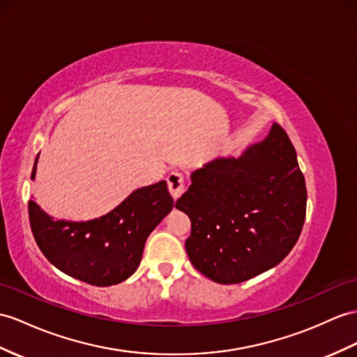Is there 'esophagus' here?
<instances>
[{"label":"esophagus","mask_w":357,"mask_h":357,"mask_svg":"<svg viewBox=\"0 0 357 357\" xmlns=\"http://www.w3.org/2000/svg\"><path fill=\"white\" fill-rule=\"evenodd\" d=\"M167 181H168V189H169L172 198L174 199L180 198L181 194L185 192V177L181 176L180 172L174 171L167 177Z\"/></svg>","instance_id":"34e87169"}]
</instances>
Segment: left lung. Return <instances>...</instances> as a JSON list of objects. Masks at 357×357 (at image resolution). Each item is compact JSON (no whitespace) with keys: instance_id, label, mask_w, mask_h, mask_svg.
I'll return each instance as SVG.
<instances>
[{"instance_id":"obj_1","label":"left lung","mask_w":357,"mask_h":357,"mask_svg":"<svg viewBox=\"0 0 357 357\" xmlns=\"http://www.w3.org/2000/svg\"><path fill=\"white\" fill-rule=\"evenodd\" d=\"M190 180L176 207L192 222L185 244L189 260L211 280L245 282L279 265L297 244L307 190L279 124L239 158H216Z\"/></svg>"}]
</instances>
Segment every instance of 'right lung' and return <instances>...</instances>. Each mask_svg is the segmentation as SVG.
<instances>
[{"mask_svg": "<svg viewBox=\"0 0 357 357\" xmlns=\"http://www.w3.org/2000/svg\"><path fill=\"white\" fill-rule=\"evenodd\" d=\"M39 154L31 180L36 177ZM174 207L167 181L133 190L109 213L89 221L54 220L29 202L34 241L51 264L77 280L112 286L141 264L145 241Z\"/></svg>", "mask_w": 357, "mask_h": 357, "instance_id": "1", "label": "right lung"}]
</instances>
